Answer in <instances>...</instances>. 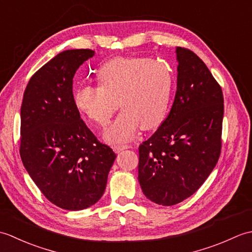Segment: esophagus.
Here are the masks:
<instances>
[{
    "label": "esophagus",
    "mask_w": 252,
    "mask_h": 252,
    "mask_svg": "<svg viewBox=\"0 0 252 252\" xmlns=\"http://www.w3.org/2000/svg\"><path fill=\"white\" fill-rule=\"evenodd\" d=\"M127 148H131V145H129V144H120V145H115L114 146V151L119 153L121 151H123V149H127Z\"/></svg>",
    "instance_id": "obj_1"
}]
</instances>
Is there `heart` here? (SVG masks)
I'll use <instances>...</instances> for the list:
<instances>
[{"label":"heart","mask_w":252,"mask_h":252,"mask_svg":"<svg viewBox=\"0 0 252 252\" xmlns=\"http://www.w3.org/2000/svg\"><path fill=\"white\" fill-rule=\"evenodd\" d=\"M99 85L87 84L74 93L77 109L96 125L105 126L119 108L121 114L107 127L105 138L123 142L138 127H157L167 114L172 78L162 63L148 58L111 60L99 69Z\"/></svg>","instance_id":"b5f03b06"}]
</instances>
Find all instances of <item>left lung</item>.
<instances>
[{
  "label": "left lung",
  "instance_id": "left-lung-1",
  "mask_svg": "<svg viewBox=\"0 0 252 252\" xmlns=\"http://www.w3.org/2000/svg\"><path fill=\"white\" fill-rule=\"evenodd\" d=\"M178 84L168 117L138 148V182L149 200L173 206L215 169L222 147L220 84L194 52L176 47Z\"/></svg>",
  "mask_w": 252,
  "mask_h": 252
}]
</instances>
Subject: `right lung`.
<instances>
[{
	"instance_id": "1",
	"label": "right lung",
	"mask_w": 252,
	"mask_h": 252,
	"mask_svg": "<svg viewBox=\"0 0 252 252\" xmlns=\"http://www.w3.org/2000/svg\"><path fill=\"white\" fill-rule=\"evenodd\" d=\"M92 50L62 52L29 80L20 109V158L47 199L82 210L103 196L116 154L80 117L73 76Z\"/></svg>"
}]
</instances>
